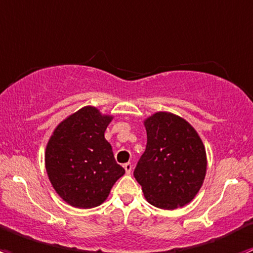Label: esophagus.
<instances>
[{"label":"esophagus","instance_id":"34e87169","mask_svg":"<svg viewBox=\"0 0 253 253\" xmlns=\"http://www.w3.org/2000/svg\"><path fill=\"white\" fill-rule=\"evenodd\" d=\"M124 168H125V170H126V174H131V171H132V164H131V163H126V164L124 165Z\"/></svg>","mask_w":253,"mask_h":253}]
</instances>
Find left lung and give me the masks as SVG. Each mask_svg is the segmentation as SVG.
<instances>
[{
	"instance_id": "obj_1",
	"label": "left lung",
	"mask_w": 253,
	"mask_h": 253,
	"mask_svg": "<svg viewBox=\"0 0 253 253\" xmlns=\"http://www.w3.org/2000/svg\"><path fill=\"white\" fill-rule=\"evenodd\" d=\"M147 147L133 175L154 207L175 209L190 203L202 186L206 149L192 126L170 112L144 121Z\"/></svg>"
}]
</instances>
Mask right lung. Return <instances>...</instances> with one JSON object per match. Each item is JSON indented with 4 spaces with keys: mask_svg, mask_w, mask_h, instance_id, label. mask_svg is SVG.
Wrapping results in <instances>:
<instances>
[{
    "mask_svg": "<svg viewBox=\"0 0 253 253\" xmlns=\"http://www.w3.org/2000/svg\"><path fill=\"white\" fill-rule=\"evenodd\" d=\"M112 117L85 106L61 122L46 145L51 185L68 205L93 208L104 202L125 174L104 133Z\"/></svg>",
    "mask_w": 253,
    "mask_h": 253,
    "instance_id": "obj_1",
    "label": "right lung"
}]
</instances>
